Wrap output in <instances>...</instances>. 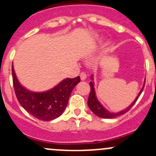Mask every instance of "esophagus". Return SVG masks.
<instances>
[{"mask_svg":"<svg viewBox=\"0 0 156 156\" xmlns=\"http://www.w3.org/2000/svg\"><path fill=\"white\" fill-rule=\"evenodd\" d=\"M80 77H81V79L82 80V81H84V80H85L86 78H87V75H86L85 72H81V74H80Z\"/></svg>","mask_w":156,"mask_h":156,"instance_id":"34e87169","label":"esophagus"}]
</instances>
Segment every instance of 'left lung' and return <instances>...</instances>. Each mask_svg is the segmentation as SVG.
Wrapping results in <instances>:
<instances>
[{
	"mask_svg": "<svg viewBox=\"0 0 156 156\" xmlns=\"http://www.w3.org/2000/svg\"><path fill=\"white\" fill-rule=\"evenodd\" d=\"M92 78V77H91ZM146 83V82H145ZM90 94H89L88 97V101H87V104H88L89 108L90 109L92 112H93L94 114H96L97 116H98L99 117H101V118H114V117H116V116H119L122 114H124L125 113L129 111V110L131 109V107L135 104V103L136 102V101L138 100L139 97H140V94L142 93V91L143 90V88L145 87V84L143 85V88L142 90H140V92L139 93L138 96L136 97V98L135 99V101L130 104V106L127 107L125 110H122V111L118 112V113H112L110 112L107 111L106 109H104V107L100 104L99 101H98V99L96 98V96H95V92H94V84L92 81L90 82Z\"/></svg>",
	"mask_w": 156,
	"mask_h": 156,
	"instance_id": "1",
	"label": "left lung"
}]
</instances>
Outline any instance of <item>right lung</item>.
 <instances>
[{
	"label": "right lung",
	"mask_w": 156,
	"mask_h": 156,
	"mask_svg": "<svg viewBox=\"0 0 156 156\" xmlns=\"http://www.w3.org/2000/svg\"><path fill=\"white\" fill-rule=\"evenodd\" d=\"M13 84L16 98L20 105L39 120L49 121L57 118L65 110L72 90L80 82L79 76L67 78L48 91L34 93L20 84L12 66Z\"/></svg>",
	"instance_id": "add662e5"
}]
</instances>
